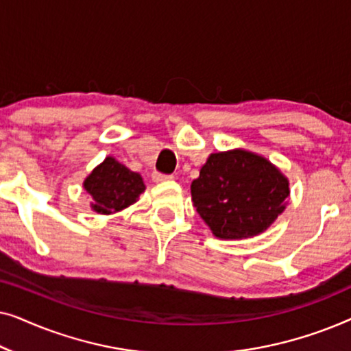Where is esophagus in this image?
<instances>
[{
    "mask_svg": "<svg viewBox=\"0 0 351 351\" xmlns=\"http://www.w3.org/2000/svg\"><path fill=\"white\" fill-rule=\"evenodd\" d=\"M152 179L155 180V182H167V180L174 179V177H172L171 174H161V172H153Z\"/></svg>",
    "mask_w": 351,
    "mask_h": 351,
    "instance_id": "esophagus-1",
    "label": "esophagus"
}]
</instances>
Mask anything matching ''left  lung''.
I'll list each match as a JSON object with an SVG mask.
<instances>
[{
  "instance_id": "obj_1",
  "label": "left lung",
  "mask_w": 351,
  "mask_h": 351,
  "mask_svg": "<svg viewBox=\"0 0 351 351\" xmlns=\"http://www.w3.org/2000/svg\"><path fill=\"white\" fill-rule=\"evenodd\" d=\"M289 180L256 153L234 148L209 155L191 182V201L220 239L265 232L286 209Z\"/></svg>"
}]
</instances>
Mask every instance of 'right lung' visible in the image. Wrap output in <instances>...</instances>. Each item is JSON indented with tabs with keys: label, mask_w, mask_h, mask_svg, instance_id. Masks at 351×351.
Wrapping results in <instances>:
<instances>
[{
	"label": "right lung",
	"mask_w": 351,
	"mask_h": 351,
	"mask_svg": "<svg viewBox=\"0 0 351 351\" xmlns=\"http://www.w3.org/2000/svg\"><path fill=\"white\" fill-rule=\"evenodd\" d=\"M84 190L93 198L90 208L97 214H114L134 204L145 191L142 176L107 156L104 162L94 167L83 182Z\"/></svg>",
	"instance_id": "right-lung-1"
}]
</instances>
